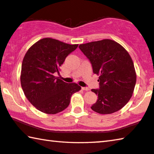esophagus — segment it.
I'll list each match as a JSON object with an SVG mask.
<instances>
[{
  "label": "esophagus",
  "mask_w": 154,
  "mask_h": 154,
  "mask_svg": "<svg viewBox=\"0 0 154 154\" xmlns=\"http://www.w3.org/2000/svg\"><path fill=\"white\" fill-rule=\"evenodd\" d=\"M82 89L83 90H85V91H88V90H90V89L88 88H86V87H82Z\"/></svg>",
  "instance_id": "obj_1"
}]
</instances>
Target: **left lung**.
<instances>
[{
	"instance_id": "1",
	"label": "left lung",
	"mask_w": 154,
	"mask_h": 154,
	"mask_svg": "<svg viewBox=\"0 0 154 154\" xmlns=\"http://www.w3.org/2000/svg\"><path fill=\"white\" fill-rule=\"evenodd\" d=\"M99 75V89H92L98 95L92 110L101 114L119 111L128 103L134 92L136 73L128 51L115 41L104 39L79 46Z\"/></svg>"
}]
</instances>
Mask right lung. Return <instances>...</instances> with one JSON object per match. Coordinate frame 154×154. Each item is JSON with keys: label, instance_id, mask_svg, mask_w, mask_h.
I'll list each match as a JSON object with an SVG mask.
<instances>
[{"label": "right lung", "instance_id": "1", "mask_svg": "<svg viewBox=\"0 0 154 154\" xmlns=\"http://www.w3.org/2000/svg\"><path fill=\"white\" fill-rule=\"evenodd\" d=\"M77 46L45 38L26 53L22 63L21 86L26 99L38 110L59 113L68 106L72 94L81 90L75 83L68 84L55 76L66 57Z\"/></svg>", "mask_w": 154, "mask_h": 154}]
</instances>
